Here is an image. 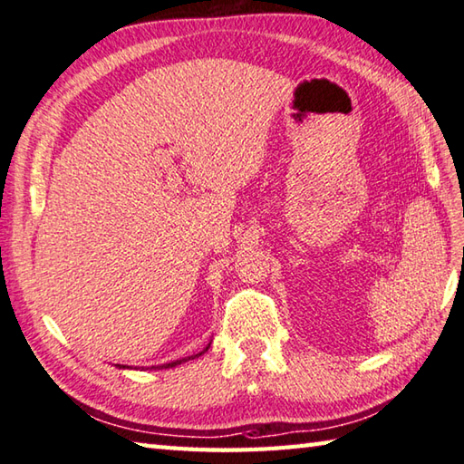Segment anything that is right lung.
<instances>
[{"mask_svg":"<svg viewBox=\"0 0 464 464\" xmlns=\"http://www.w3.org/2000/svg\"><path fill=\"white\" fill-rule=\"evenodd\" d=\"M211 344V343H209ZM209 344L203 348L201 353H198V354H191V356H185V359H179V361H173V362H167V364H159V367H150V371H162V369H173V367H177V364H183V362H187V361H193V359H198V356H201L203 353L208 351L209 348ZM116 367H120V369H132V367H126V364H116ZM144 371V369H142Z\"/></svg>","mask_w":464,"mask_h":464,"instance_id":"right-lung-1","label":"right lung"}]
</instances>
